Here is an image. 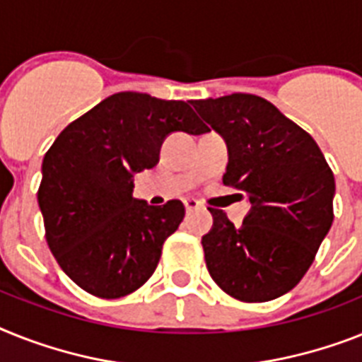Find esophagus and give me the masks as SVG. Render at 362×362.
<instances>
[{
    "instance_id": "34e87169",
    "label": "esophagus",
    "mask_w": 362,
    "mask_h": 362,
    "mask_svg": "<svg viewBox=\"0 0 362 362\" xmlns=\"http://www.w3.org/2000/svg\"><path fill=\"white\" fill-rule=\"evenodd\" d=\"M185 209H187V213H192V211H196V209H199V203L196 202V199H185Z\"/></svg>"
}]
</instances>
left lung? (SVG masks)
<instances>
[{"mask_svg": "<svg viewBox=\"0 0 362 362\" xmlns=\"http://www.w3.org/2000/svg\"><path fill=\"white\" fill-rule=\"evenodd\" d=\"M192 105L228 142L223 185L252 203L240 228L209 207V274L240 301L276 300L301 281L333 223V172L313 136L264 98L231 94Z\"/></svg>", "mask_w": 362, "mask_h": 362, "instance_id": "1", "label": "left lung"}]
</instances>
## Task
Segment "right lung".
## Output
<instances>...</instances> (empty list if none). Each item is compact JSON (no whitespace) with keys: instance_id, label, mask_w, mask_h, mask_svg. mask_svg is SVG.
Listing matches in <instances>:
<instances>
[{"instance_id":"right-lung-1","label":"right lung","mask_w":362,"mask_h":362,"mask_svg":"<svg viewBox=\"0 0 362 362\" xmlns=\"http://www.w3.org/2000/svg\"><path fill=\"white\" fill-rule=\"evenodd\" d=\"M174 131L207 133L185 101L118 92L71 122L42 160L38 205L59 267L88 294L115 300L148 281L185 207L133 198Z\"/></svg>"}]
</instances>
